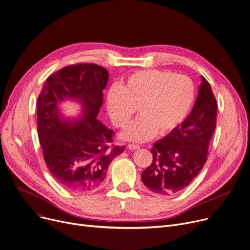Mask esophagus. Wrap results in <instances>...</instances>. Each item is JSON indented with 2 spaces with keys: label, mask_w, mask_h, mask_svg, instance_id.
I'll return each mask as SVG.
<instances>
[{
  "label": "esophagus",
  "mask_w": 250,
  "mask_h": 250,
  "mask_svg": "<svg viewBox=\"0 0 250 250\" xmlns=\"http://www.w3.org/2000/svg\"><path fill=\"white\" fill-rule=\"evenodd\" d=\"M128 148H129L130 150H137V149L140 148V146L137 145V144H129V145H128Z\"/></svg>",
  "instance_id": "34e87169"
}]
</instances>
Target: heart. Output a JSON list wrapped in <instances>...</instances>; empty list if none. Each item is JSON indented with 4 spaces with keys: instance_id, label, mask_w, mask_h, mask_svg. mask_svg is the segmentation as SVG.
<instances>
[{
    "instance_id": "b5f03b06",
    "label": "heart",
    "mask_w": 250,
    "mask_h": 250,
    "mask_svg": "<svg viewBox=\"0 0 250 250\" xmlns=\"http://www.w3.org/2000/svg\"><path fill=\"white\" fill-rule=\"evenodd\" d=\"M195 85L189 77L172 71L146 69L127 77L122 86L107 94V109L116 127L124 128L135 114L138 117L124 132L125 139L146 141L157 132L167 134L180 125L195 100Z\"/></svg>"
}]
</instances>
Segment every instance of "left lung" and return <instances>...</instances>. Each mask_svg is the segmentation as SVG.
I'll list each match as a JSON object with an SVG mask.
<instances>
[{
  "label": "left lung",
  "instance_id": "1",
  "mask_svg": "<svg viewBox=\"0 0 250 250\" xmlns=\"http://www.w3.org/2000/svg\"><path fill=\"white\" fill-rule=\"evenodd\" d=\"M217 103L208 81L203 77L191 112L151 149L153 161L142 173L152 191L170 196L186 188L203 170L216 126Z\"/></svg>",
  "mask_w": 250,
  "mask_h": 250
}]
</instances>
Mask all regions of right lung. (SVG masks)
<instances>
[{"instance_id": "right-lung-1", "label": "right lung", "mask_w": 250, "mask_h": 250, "mask_svg": "<svg viewBox=\"0 0 250 250\" xmlns=\"http://www.w3.org/2000/svg\"><path fill=\"white\" fill-rule=\"evenodd\" d=\"M107 70L95 63H75L52 73L38 97L39 139L46 167L62 188L88 191L105 180L109 165L125 146L113 145L114 131L96 119L103 103ZM66 97L83 106L81 121L60 117L57 103Z\"/></svg>"}]
</instances>
